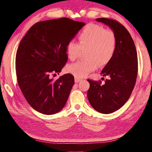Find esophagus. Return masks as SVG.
<instances>
[{
    "instance_id": "1",
    "label": "esophagus",
    "mask_w": 152,
    "mask_h": 152,
    "mask_svg": "<svg viewBox=\"0 0 152 152\" xmlns=\"http://www.w3.org/2000/svg\"><path fill=\"white\" fill-rule=\"evenodd\" d=\"M74 80H75L76 83H78V82H79L81 80L80 79V78H75V79H74Z\"/></svg>"
}]
</instances>
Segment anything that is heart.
Listing matches in <instances>:
<instances>
[{
	"mask_svg": "<svg viewBox=\"0 0 152 152\" xmlns=\"http://www.w3.org/2000/svg\"><path fill=\"white\" fill-rule=\"evenodd\" d=\"M79 44L70 41L67 45V53L75 60L81 49L85 51L86 59L68 66V71L78 78H84L96 69L98 64L104 65L111 60L116 48V37L110 30L96 24H89L78 35Z\"/></svg>",
	"mask_w": 152,
	"mask_h": 152,
	"instance_id": "heart-1",
	"label": "heart"
}]
</instances>
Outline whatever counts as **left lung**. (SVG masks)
I'll list each match as a JSON object with an SVG mask.
<instances>
[{
	"instance_id": "1",
	"label": "left lung",
	"mask_w": 152,
	"mask_h": 152,
	"mask_svg": "<svg viewBox=\"0 0 152 152\" xmlns=\"http://www.w3.org/2000/svg\"><path fill=\"white\" fill-rule=\"evenodd\" d=\"M96 20L112 29L117 43L114 55L101 72L108 78L102 84L101 81L88 79L87 97L98 112L109 114L121 108L132 93L137 76V55L132 36L123 25L106 18Z\"/></svg>"
}]
</instances>
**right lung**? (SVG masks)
I'll list each match as a JSON object with an SVG mask.
<instances>
[{
	"instance_id": "right-lung-1",
	"label": "right lung",
	"mask_w": 152,
	"mask_h": 152,
	"mask_svg": "<svg viewBox=\"0 0 152 152\" xmlns=\"http://www.w3.org/2000/svg\"><path fill=\"white\" fill-rule=\"evenodd\" d=\"M85 23L68 18L38 22L21 39L16 54L19 86L33 109L44 115L58 113L65 106L74 84L66 74L53 80L68 61L67 45Z\"/></svg>"
}]
</instances>
